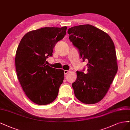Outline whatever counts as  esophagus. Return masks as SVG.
I'll use <instances>...</instances> for the list:
<instances>
[{"label": "esophagus", "instance_id": "obj_1", "mask_svg": "<svg viewBox=\"0 0 130 130\" xmlns=\"http://www.w3.org/2000/svg\"><path fill=\"white\" fill-rule=\"evenodd\" d=\"M69 72V71H68V70H64V74H66Z\"/></svg>", "mask_w": 130, "mask_h": 130}]
</instances>
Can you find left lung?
<instances>
[{
    "instance_id": "1",
    "label": "left lung",
    "mask_w": 130,
    "mask_h": 130,
    "mask_svg": "<svg viewBox=\"0 0 130 130\" xmlns=\"http://www.w3.org/2000/svg\"><path fill=\"white\" fill-rule=\"evenodd\" d=\"M68 33L83 61L89 60L86 74L77 72L72 84L74 95L84 104L97 103L107 93L118 71L114 43L107 33L89 24L71 27Z\"/></svg>"
}]
</instances>
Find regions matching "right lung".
<instances>
[{
	"label": "right lung",
	"instance_id": "1",
	"mask_svg": "<svg viewBox=\"0 0 130 130\" xmlns=\"http://www.w3.org/2000/svg\"><path fill=\"white\" fill-rule=\"evenodd\" d=\"M66 26L46 27L27 32L20 40L15 54L18 79L32 102L44 105L57 97L64 78V70L46 64L56 44L66 35Z\"/></svg>",
	"mask_w": 130,
	"mask_h": 130
}]
</instances>
